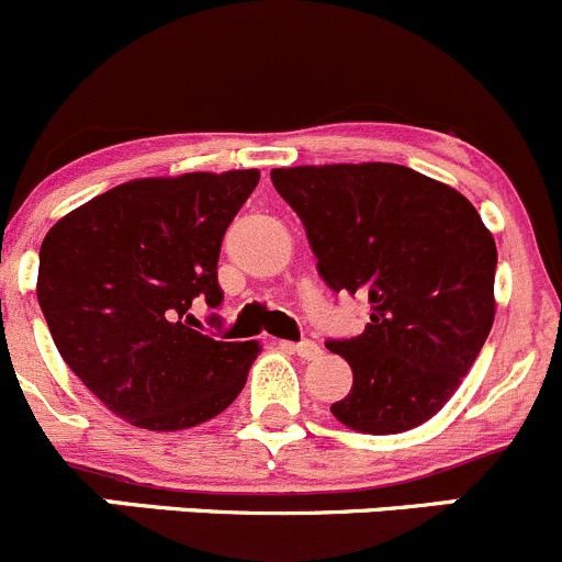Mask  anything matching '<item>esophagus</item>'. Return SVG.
<instances>
[{"instance_id":"obj_1","label":"esophagus","mask_w":562,"mask_h":562,"mask_svg":"<svg viewBox=\"0 0 562 562\" xmlns=\"http://www.w3.org/2000/svg\"><path fill=\"white\" fill-rule=\"evenodd\" d=\"M281 347H283V349H289V352L300 355V358H303V360H314V358H319V355H322L319 344H316V341H311V338H303V341H297V344H289V341H283Z\"/></svg>"}]
</instances>
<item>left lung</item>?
<instances>
[{
	"label": "left lung",
	"mask_w": 562,
	"mask_h": 562,
	"mask_svg": "<svg viewBox=\"0 0 562 562\" xmlns=\"http://www.w3.org/2000/svg\"><path fill=\"white\" fill-rule=\"evenodd\" d=\"M333 292L371 303L360 336L327 338L352 366L330 407L344 426L398 435L442 409L494 322L497 248L468 199L396 164L270 171Z\"/></svg>",
	"instance_id": "left-lung-1"
}]
</instances>
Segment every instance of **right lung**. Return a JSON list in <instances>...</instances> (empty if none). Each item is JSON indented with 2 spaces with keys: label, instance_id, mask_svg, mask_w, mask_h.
Segmentation results:
<instances>
[{
  "label": "right lung",
  "instance_id": "obj_1",
  "mask_svg": "<svg viewBox=\"0 0 562 562\" xmlns=\"http://www.w3.org/2000/svg\"><path fill=\"white\" fill-rule=\"evenodd\" d=\"M257 182V169L133 180L65 215L43 240L37 303L54 344L127 424L191 429L246 385L259 344L193 330L188 308L224 303L221 243Z\"/></svg>",
  "mask_w": 562,
  "mask_h": 562
}]
</instances>
